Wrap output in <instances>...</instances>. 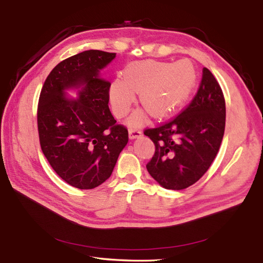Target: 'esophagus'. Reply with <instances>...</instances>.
Here are the masks:
<instances>
[{"label": "esophagus", "instance_id": "esophagus-1", "mask_svg": "<svg viewBox=\"0 0 263 263\" xmlns=\"http://www.w3.org/2000/svg\"><path fill=\"white\" fill-rule=\"evenodd\" d=\"M129 134V138L130 139H136V138H140L142 136L141 130L137 129V128H132L128 130Z\"/></svg>", "mask_w": 263, "mask_h": 263}]
</instances>
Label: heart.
<instances>
[{
    "label": "heart",
    "instance_id": "heart-1",
    "mask_svg": "<svg viewBox=\"0 0 263 263\" xmlns=\"http://www.w3.org/2000/svg\"><path fill=\"white\" fill-rule=\"evenodd\" d=\"M197 71L187 59L173 63L149 60L127 68L124 79L117 78L109 86V102L116 117H124L136 101L146 109H139L129 118L130 126L145 122L149 112L157 119L171 117L184 106L197 84Z\"/></svg>",
    "mask_w": 263,
    "mask_h": 263
}]
</instances>
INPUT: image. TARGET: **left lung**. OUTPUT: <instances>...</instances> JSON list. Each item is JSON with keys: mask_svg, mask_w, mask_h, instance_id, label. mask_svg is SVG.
Masks as SVG:
<instances>
[{"mask_svg": "<svg viewBox=\"0 0 263 263\" xmlns=\"http://www.w3.org/2000/svg\"><path fill=\"white\" fill-rule=\"evenodd\" d=\"M224 94L208 68L191 104L173 121L145 130L156 146L147 170L166 190L194 184L209 170L225 132Z\"/></svg>", "mask_w": 263, "mask_h": 263, "instance_id": "left-lung-1", "label": "left lung"}]
</instances>
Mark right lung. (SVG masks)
I'll return each instance as SVG.
<instances>
[{
  "label": "right lung",
  "mask_w": 263,
  "mask_h": 263,
  "mask_svg": "<svg viewBox=\"0 0 263 263\" xmlns=\"http://www.w3.org/2000/svg\"><path fill=\"white\" fill-rule=\"evenodd\" d=\"M116 53L85 50L61 61L47 77L38 103L41 147L55 173L81 190L101 185L112 174L128 142L108 108L110 83L100 74ZM74 89L77 98L67 95Z\"/></svg>",
  "instance_id": "add662e5"
}]
</instances>
